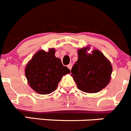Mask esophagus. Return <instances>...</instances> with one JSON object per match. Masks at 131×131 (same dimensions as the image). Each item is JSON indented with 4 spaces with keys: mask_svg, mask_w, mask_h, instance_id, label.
I'll return each mask as SVG.
<instances>
[{
    "mask_svg": "<svg viewBox=\"0 0 131 131\" xmlns=\"http://www.w3.org/2000/svg\"><path fill=\"white\" fill-rule=\"evenodd\" d=\"M68 68L71 70V68H72V64H71V63H69V65H68Z\"/></svg>",
    "mask_w": 131,
    "mask_h": 131,
    "instance_id": "obj_1",
    "label": "esophagus"
}]
</instances>
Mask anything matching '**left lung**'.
<instances>
[{"instance_id":"8db88e82","label":"left lung","mask_w":131,"mask_h":131,"mask_svg":"<svg viewBox=\"0 0 131 131\" xmlns=\"http://www.w3.org/2000/svg\"><path fill=\"white\" fill-rule=\"evenodd\" d=\"M89 48L88 47L78 50V60L71 73L79 90L87 93H96L110 83L112 66L100 50L94 49L88 54Z\"/></svg>"}]
</instances>
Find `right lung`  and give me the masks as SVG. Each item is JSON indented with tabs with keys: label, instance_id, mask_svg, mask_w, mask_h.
<instances>
[{
	"label": "right lung",
	"instance_id": "right-lung-1",
	"mask_svg": "<svg viewBox=\"0 0 131 131\" xmlns=\"http://www.w3.org/2000/svg\"><path fill=\"white\" fill-rule=\"evenodd\" d=\"M54 48L40 50L27 64L25 73L29 86L40 94H48L57 89L63 75L70 73L61 60L55 56Z\"/></svg>",
	"mask_w": 131,
	"mask_h": 131
}]
</instances>
